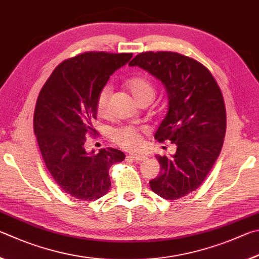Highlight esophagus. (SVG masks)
<instances>
[{"label": "esophagus", "mask_w": 259, "mask_h": 259, "mask_svg": "<svg viewBox=\"0 0 259 259\" xmlns=\"http://www.w3.org/2000/svg\"><path fill=\"white\" fill-rule=\"evenodd\" d=\"M128 157L131 158V159H133V160H135L137 162L143 161V160L147 159V157L143 156V155H130Z\"/></svg>", "instance_id": "esophagus-1"}]
</instances>
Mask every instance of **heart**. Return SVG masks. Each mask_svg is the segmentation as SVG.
Here are the masks:
<instances>
[{"label":"heart","instance_id":"heart-1","mask_svg":"<svg viewBox=\"0 0 259 259\" xmlns=\"http://www.w3.org/2000/svg\"><path fill=\"white\" fill-rule=\"evenodd\" d=\"M127 88L139 102L155 98V86L146 77L137 76L127 81ZM111 98V86L107 84L100 90L97 98V110L99 115L107 113ZM111 138L120 147L128 150H138L142 147L143 135L141 130L134 126H120L111 132Z\"/></svg>","mask_w":259,"mask_h":259}]
</instances>
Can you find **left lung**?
I'll return each instance as SVG.
<instances>
[{
  "label": "left lung",
  "instance_id": "obj_1",
  "mask_svg": "<svg viewBox=\"0 0 259 259\" xmlns=\"http://www.w3.org/2000/svg\"><path fill=\"white\" fill-rule=\"evenodd\" d=\"M128 66L150 72L168 94V111L155 139L170 141L176 152L156 156L160 173L149 183L158 196L178 200L200 187L220 156L226 131L223 95L211 72L183 54L142 52Z\"/></svg>",
  "mask_w": 259,
  "mask_h": 259
}]
</instances>
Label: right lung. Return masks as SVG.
<instances>
[{
	"mask_svg": "<svg viewBox=\"0 0 259 259\" xmlns=\"http://www.w3.org/2000/svg\"><path fill=\"white\" fill-rule=\"evenodd\" d=\"M133 53L84 52L62 61L45 81L34 111V133L45 166L63 192L93 201L111 187L109 168L125 159L117 149L86 152L92 135L97 98L113 72Z\"/></svg>",
	"mask_w": 259,
	"mask_h": 259,
	"instance_id": "obj_1",
	"label": "right lung"
}]
</instances>
